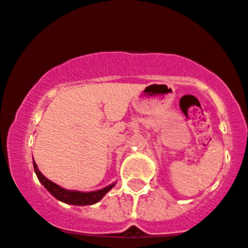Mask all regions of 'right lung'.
I'll return each instance as SVG.
<instances>
[{"instance_id": "obj_1", "label": "right lung", "mask_w": 248, "mask_h": 248, "mask_svg": "<svg viewBox=\"0 0 248 248\" xmlns=\"http://www.w3.org/2000/svg\"><path fill=\"white\" fill-rule=\"evenodd\" d=\"M33 170H35L36 175H37L38 180H40L41 184L54 196L57 200L62 201L64 203H68V205H76V206H87V205H94L98 201L102 200L105 196V194L109 190H111L115 186L116 182L112 183V184L108 185L105 188L99 189V190L95 191H88V193H83V191L78 190H69V189H64L63 186L55 184L52 180L47 179L42 173L38 170L37 165L33 161Z\"/></svg>"}]
</instances>
